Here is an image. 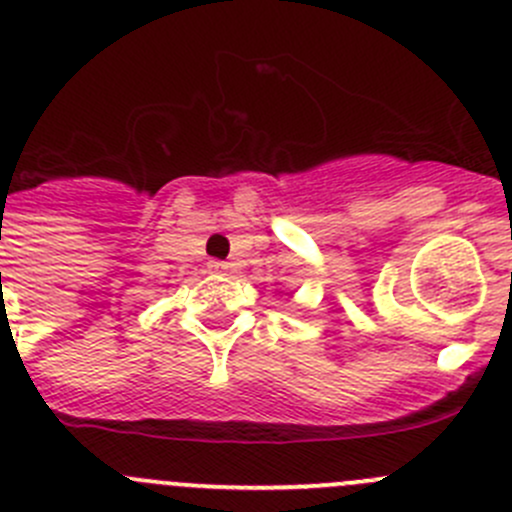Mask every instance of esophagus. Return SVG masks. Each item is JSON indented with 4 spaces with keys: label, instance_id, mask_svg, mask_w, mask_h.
Returning a JSON list of instances; mask_svg holds the SVG:
<instances>
[{
    "label": "esophagus",
    "instance_id": "esophagus-1",
    "mask_svg": "<svg viewBox=\"0 0 512 512\" xmlns=\"http://www.w3.org/2000/svg\"><path fill=\"white\" fill-rule=\"evenodd\" d=\"M207 267H210V270H212V272H227V270H230V262H222V260H212V262H210V265H207Z\"/></svg>",
    "mask_w": 512,
    "mask_h": 512
}]
</instances>
